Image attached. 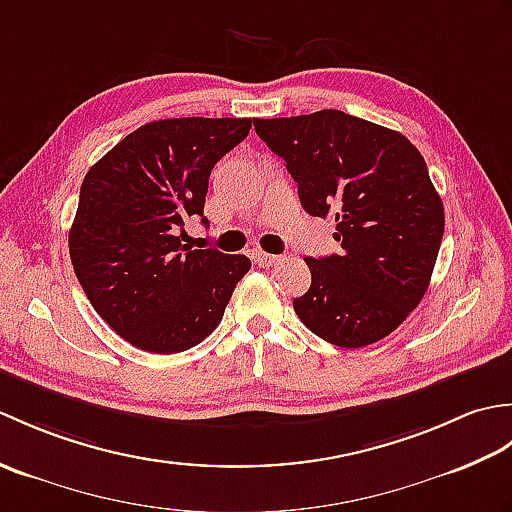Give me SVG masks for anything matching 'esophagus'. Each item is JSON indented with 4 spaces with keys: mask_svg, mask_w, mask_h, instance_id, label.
Instances as JSON below:
<instances>
[{
    "mask_svg": "<svg viewBox=\"0 0 512 512\" xmlns=\"http://www.w3.org/2000/svg\"><path fill=\"white\" fill-rule=\"evenodd\" d=\"M253 262H255L257 266H262V268H270V266L279 264V262H281V257H277V255H270V253H264V250L255 248V250H253Z\"/></svg>",
    "mask_w": 512,
    "mask_h": 512,
    "instance_id": "esophagus-1",
    "label": "esophagus"
}]
</instances>
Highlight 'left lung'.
<instances>
[{
    "label": "left lung",
    "instance_id": "1",
    "mask_svg": "<svg viewBox=\"0 0 512 512\" xmlns=\"http://www.w3.org/2000/svg\"><path fill=\"white\" fill-rule=\"evenodd\" d=\"M286 160L301 206L334 217L343 253L306 257L312 284L292 301L306 328L332 345H372L409 317L429 288L444 233L442 200L409 140L339 110L255 118Z\"/></svg>",
    "mask_w": 512,
    "mask_h": 512
}]
</instances>
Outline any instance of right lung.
I'll return each instance as SVG.
<instances>
[{
	"instance_id": "right-lung-1",
	"label": "right lung",
	"mask_w": 512,
	"mask_h": 512,
	"mask_svg": "<svg viewBox=\"0 0 512 512\" xmlns=\"http://www.w3.org/2000/svg\"><path fill=\"white\" fill-rule=\"evenodd\" d=\"M250 118H165L125 136L83 178L70 259L94 310L127 343L176 354L224 317L246 255L182 244L204 217L215 162L248 136Z\"/></svg>"
}]
</instances>
